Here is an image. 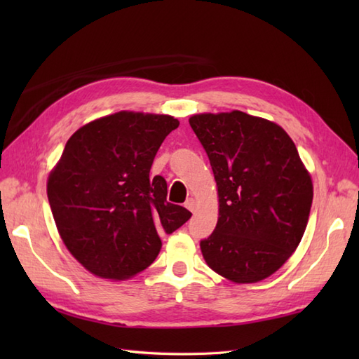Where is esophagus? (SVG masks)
Wrapping results in <instances>:
<instances>
[{"instance_id":"34e87169","label":"esophagus","mask_w":359,"mask_h":359,"mask_svg":"<svg viewBox=\"0 0 359 359\" xmlns=\"http://www.w3.org/2000/svg\"><path fill=\"white\" fill-rule=\"evenodd\" d=\"M185 207H187L189 211L194 212V210H196V202H194L193 197H189V199L185 202Z\"/></svg>"}]
</instances>
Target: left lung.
Returning a JSON list of instances; mask_svg holds the SVG:
<instances>
[{
	"mask_svg": "<svg viewBox=\"0 0 359 359\" xmlns=\"http://www.w3.org/2000/svg\"><path fill=\"white\" fill-rule=\"evenodd\" d=\"M189 125L219 194L217 225L201 241L203 259L238 284L271 276L299 245L313 201L293 140L273 121L242 111L197 114Z\"/></svg>",
	"mask_w": 359,
	"mask_h": 359,
	"instance_id": "1",
	"label": "left lung"
}]
</instances>
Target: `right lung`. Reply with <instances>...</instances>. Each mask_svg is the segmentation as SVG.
<instances>
[{
	"instance_id": "1",
	"label": "right lung",
	"mask_w": 359,
	"mask_h": 359,
	"mask_svg": "<svg viewBox=\"0 0 359 359\" xmlns=\"http://www.w3.org/2000/svg\"><path fill=\"white\" fill-rule=\"evenodd\" d=\"M171 116L121 111L90 121L67 140L48 180L53 219L71 255L104 279H126L157 257L162 241L191 217L166 201V180L151 177Z\"/></svg>"
}]
</instances>
